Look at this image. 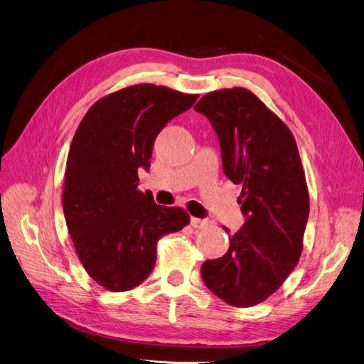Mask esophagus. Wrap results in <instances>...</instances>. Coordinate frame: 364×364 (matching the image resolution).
<instances>
[{
    "instance_id": "34e87169",
    "label": "esophagus",
    "mask_w": 364,
    "mask_h": 364,
    "mask_svg": "<svg viewBox=\"0 0 364 364\" xmlns=\"http://www.w3.org/2000/svg\"><path fill=\"white\" fill-rule=\"evenodd\" d=\"M211 225V222H209L208 218H196V217H191V226L196 228V229H203L206 226Z\"/></svg>"
}]
</instances>
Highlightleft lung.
<instances>
[{"label":"left lung","instance_id":"8db88e82","mask_svg":"<svg viewBox=\"0 0 364 364\" xmlns=\"http://www.w3.org/2000/svg\"><path fill=\"white\" fill-rule=\"evenodd\" d=\"M194 109L217 134L226 178L243 186L246 218L225 255L202 264V279L229 305H257L281 287L302 252L310 199L299 151L289 127L245 87L209 92Z\"/></svg>","mask_w":364,"mask_h":364}]
</instances>
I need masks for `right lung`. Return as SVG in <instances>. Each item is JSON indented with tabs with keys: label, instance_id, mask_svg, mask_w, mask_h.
Masks as SVG:
<instances>
[{
	"label": "right lung",
	"instance_id": "add662e5",
	"mask_svg": "<svg viewBox=\"0 0 364 364\" xmlns=\"http://www.w3.org/2000/svg\"><path fill=\"white\" fill-rule=\"evenodd\" d=\"M197 97L149 83L124 87L98 100L75 130L63 214L85 270L107 290L147 279L158 240L190 223L183 209L156 205L138 190V170L150 168L158 134Z\"/></svg>",
	"mask_w": 364,
	"mask_h": 364
}]
</instances>
